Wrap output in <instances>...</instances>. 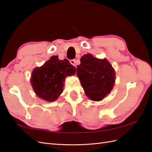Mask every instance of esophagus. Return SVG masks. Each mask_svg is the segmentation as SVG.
Returning a JSON list of instances; mask_svg holds the SVG:
<instances>
[{
  "label": "esophagus",
  "mask_w": 152,
  "mask_h": 152,
  "mask_svg": "<svg viewBox=\"0 0 152 152\" xmlns=\"http://www.w3.org/2000/svg\"><path fill=\"white\" fill-rule=\"evenodd\" d=\"M70 63H71L72 65H74L75 66V67H76V60H75V59H73V60H70Z\"/></svg>",
  "instance_id": "obj_1"
}]
</instances>
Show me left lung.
Listing matches in <instances>:
<instances>
[{
	"mask_svg": "<svg viewBox=\"0 0 152 152\" xmlns=\"http://www.w3.org/2000/svg\"><path fill=\"white\" fill-rule=\"evenodd\" d=\"M80 61L76 73L85 94L93 101L103 99L114 87V69L106 59H98L91 54H85Z\"/></svg>",
	"mask_w": 152,
	"mask_h": 152,
	"instance_id": "8db88e82",
	"label": "left lung"
}]
</instances>
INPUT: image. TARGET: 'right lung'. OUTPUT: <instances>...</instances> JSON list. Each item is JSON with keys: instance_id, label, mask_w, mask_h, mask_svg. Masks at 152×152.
<instances>
[{"instance_id": "1", "label": "right lung", "mask_w": 152, "mask_h": 152, "mask_svg": "<svg viewBox=\"0 0 152 152\" xmlns=\"http://www.w3.org/2000/svg\"><path fill=\"white\" fill-rule=\"evenodd\" d=\"M76 70L67 59L60 60L58 56H52L32 72L31 82L34 92L39 98L54 102L63 92L65 77L75 75Z\"/></svg>"}]
</instances>
